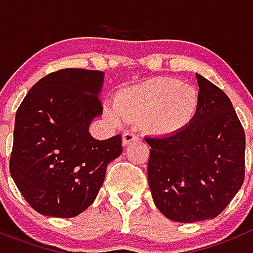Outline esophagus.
I'll list each match as a JSON object with an SVG mask.
<instances>
[{"label": "esophagus", "instance_id": "34e87169", "mask_svg": "<svg viewBox=\"0 0 253 253\" xmlns=\"http://www.w3.org/2000/svg\"><path fill=\"white\" fill-rule=\"evenodd\" d=\"M139 137L135 135V133L132 132H125L124 135H122V145L124 146H126L127 144H129L131 141H135V140H137Z\"/></svg>", "mask_w": 253, "mask_h": 253}]
</instances>
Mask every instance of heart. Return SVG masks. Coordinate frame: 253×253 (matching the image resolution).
Here are the masks:
<instances>
[{"label": "heart", "mask_w": 253, "mask_h": 253, "mask_svg": "<svg viewBox=\"0 0 253 253\" xmlns=\"http://www.w3.org/2000/svg\"><path fill=\"white\" fill-rule=\"evenodd\" d=\"M199 105L197 90L177 79L159 78L121 91L116 102L104 107L105 116L114 125L141 121L149 133L170 136L192 121Z\"/></svg>", "instance_id": "heart-1"}]
</instances>
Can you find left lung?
Instances as JSON below:
<instances>
[{"mask_svg": "<svg viewBox=\"0 0 253 253\" xmlns=\"http://www.w3.org/2000/svg\"><path fill=\"white\" fill-rule=\"evenodd\" d=\"M199 105L179 132L146 137L149 187L164 216L196 223L218 216L245 179L246 137L223 90L196 74Z\"/></svg>", "mask_w": 253, "mask_h": 253, "instance_id": "obj_1", "label": "left lung"}]
</instances>
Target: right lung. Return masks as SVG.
<instances>
[{
    "mask_svg": "<svg viewBox=\"0 0 253 253\" xmlns=\"http://www.w3.org/2000/svg\"><path fill=\"white\" fill-rule=\"evenodd\" d=\"M104 72L65 69L29 90L15 117L11 177L30 206L74 218L98 196L107 167L122 153L121 136L96 140L89 127L103 113Z\"/></svg>",
    "mask_w": 253,
    "mask_h": 253,
    "instance_id": "right-lung-1",
    "label": "right lung"
}]
</instances>
